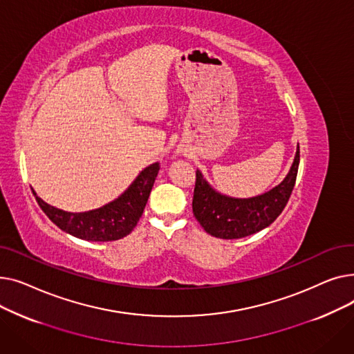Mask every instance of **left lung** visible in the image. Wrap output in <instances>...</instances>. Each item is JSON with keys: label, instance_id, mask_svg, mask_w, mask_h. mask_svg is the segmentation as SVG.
<instances>
[{"label": "left lung", "instance_id": "1", "mask_svg": "<svg viewBox=\"0 0 354 354\" xmlns=\"http://www.w3.org/2000/svg\"><path fill=\"white\" fill-rule=\"evenodd\" d=\"M300 163L297 145L294 162L287 176L277 187L252 198H232L215 191L196 171L192 209L202 228L222 239H236L252 235L271 225L283 212L292 192Z\"/></svg>", "mask_w": 354, "mask_h": 354}]
</instances>
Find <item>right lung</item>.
Listing matches in <instances>:
<instances>
[{"mask_svg": "<svg viewBox=\"0 0 354 354\" xmlns=\"http://www.w3.org/2000/svg\"><path fill=\"white\" fill-rule=\"evenodd\" d=\"M159 167L158 162L149 165L119 198L87 212H67L51 207L37 196L32 188L31 191L44 214L60 230L80 239L106 243V241H116L129 235L138 225Z\"/></svg>", "mask_w": 354, "mask_h": 354, "instance_id": "1", "label": "right lung"}]
</instances>
